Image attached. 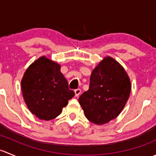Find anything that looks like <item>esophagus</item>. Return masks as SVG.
Instances as JSON below:
<instances>
[{
	"label": "esophagus",
	"mask_w": 156,
	"mask_h": 156,
	"mask_svg": "<svg viewBox=\"0 0 156 156\" xmlns=\"http://www.w3.org/2000/svg\"><path fill=\"white\" fill-rule=\"evenodd\" d=\"M81 90L79 89V88H78V89L75 90V97H78V96H80V94H81Z\"/></svg>",
	"instance_id": "esophagus-1"
}]
</instances>
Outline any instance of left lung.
<instances>
[{
	"mask_svg": "<svg viewBox=\"0 0 156 156\" xmlns=\"http://www.w3.org/2000/svg\"><path fill=\"white\" fill-rule=\"evenodd\" d=\"M130 90L127 72L117 61L107 56L93 70L89 89L80 96L78 101L90 122L104 125L120 114Z\"/></svg>",
	"mask_w": 156,
	"mask_h": 156,
	"instance_id": "obj_1",
	"label": "left lung"
}]
</instances>
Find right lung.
<instances>
[{"label": "right lung", "instance_id": "1", "mask_svg": "<svg viewBox=\"0 0 156 156\" xmlns=\"http://www.w3.org/2000/svg\"><path fill=\"white\" fill-rule=\"evenodd\" d=\"M23 96L32 114L41 120L55 119L75 96L60 66L41 56L29 66L21 81Z\"/></svg>", "mask_w": 156, "mask_h": 156}]
</instances>
